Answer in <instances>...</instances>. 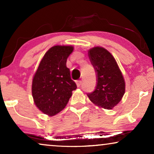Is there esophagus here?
Returning a JSON list of instances; mask_svg holds the SVG:
<instances>
[{"mask_svg": "<svg viewBox=\"0 0 154 154\" xmlns=\"http://www.w3.org/2000/svg\"><path fill=\"white\" fill-rule=\"evenodd\" d=\"M75 83H76V85H77L78 87H80V86H81V83H82V81H76Z\"/></svg>", "mask_w": 154, "mask_h": 154, "instance_id": "34e87169", "label": "esophagus"}]
</instances>
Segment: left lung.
<instances>
[{"label": "left lung", "mask_w": 154, "mask_h": 154, "mask_svg": "<svg viewBox=\"0 0 154 154\" xmlns=\"http://www.w3.org/2000/svg\"><path fill=\"white\" fill-rule=\"evenodd\" d=\"M88 55L96 71L95 90L88 97L94 104L111 109L119 104L125 94V83L116 61L108 50L94 47Z\"/></svg>", "instance_id": "left-lung-1"}]
</instances>
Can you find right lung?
Returning <instances> with one entry per match:
<instances>
[{
  "label": "right lung",
  "instance_id": "1",
  "mask_svg": "<svg viewBox=\"0 0 154 154\" xmlns=\"http://www.w3.org/2000/svg\"><path fill=\"white\" fill-rule=\"evenodd\" d=\"M71 45H55L43 56L32 81V96L35 106L52 116L66 106L72 91L77 88L71 79L66 60L73 52Z\"/></svg>",
  "mask_w": 154,
  "mask_h": 154
}]
</instances>
